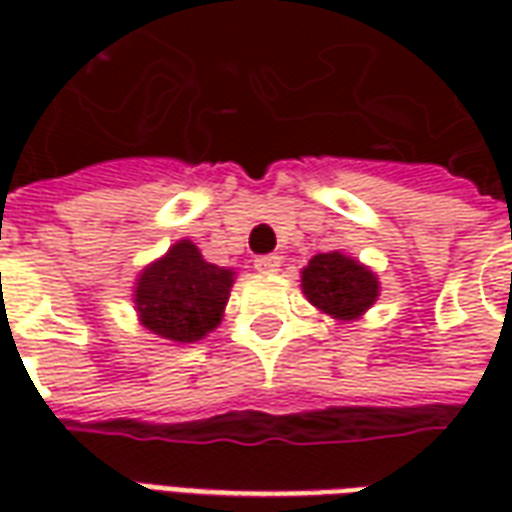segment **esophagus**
<instances>
[{
  "label": "esophagus",
  "instance_id": "obj_1",
  "mask_svg": "<svg viewBox=\"0 0 512 512\" xmlns=\"http://www.w3.org/2000/svg\"><path fill=\"white\" fill-rule=\"evenodd\" d=\"M279 263H282V257L279 255H263L255 260V268L260 274H277Z\"/></svg>",
  "mask_w": 512,
  "mask_h": 512
}]
</instances>
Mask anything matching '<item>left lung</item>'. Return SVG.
<instances>
[{"label": "left lung", "mask_w": 512, "mask_h": 512, "mask_svg": "<svg viewBox=\"0 0 512 512\" xmlns=\"http://www.w3.org/2000/svg\"><path fill=\"white\" fill-rule=\"evenodd\" d=\"M301 290L312 307L334 321H359L381 296L378 274L340 249L321 252L301 268Z\"/></svg>", "instance_id": "obj_1"}]
</instances>
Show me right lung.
Returning a JSON list of instances; mask_svg holds the SVG:
<instances>
[{"label":"right lung","mask_w":512,"mask_h":512,"mask_svg":"<svg viewBox=\"0 0 512 512\" xmlns=\"http://www.w3.org/2000/svg\"><path fill=\"white\" fill-rule=\"evenodd\" d=\"M233 268L208 263L189 238L147 263L134 282V310L147 332L169 343H197L222 323Z\"/></svg>","instance_id":"1"}]
</instances>
